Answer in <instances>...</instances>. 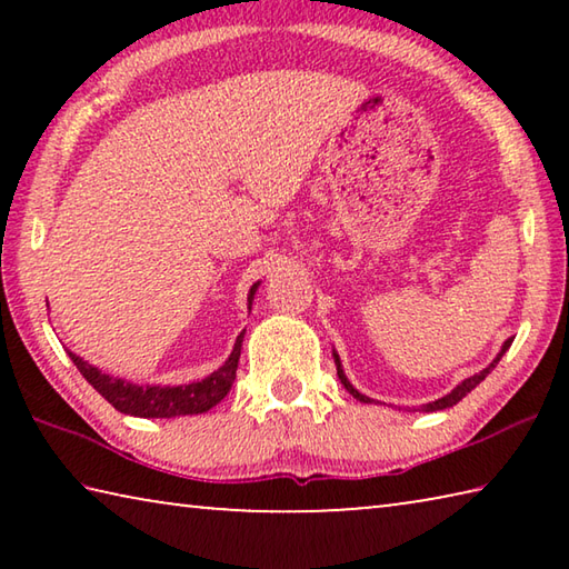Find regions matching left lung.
Segmentation results:
<instances>
[{"instance_id":"1","label":"left lung","mask_w":569,"mask_h":569,"mask_svg":"<svg viewBox=\"0 0 569 569\" xmlns=\"http://www.w3.org/2000/svg\"><path fill=\"white\" fill-rule=\"evenodd\" d=\"M509 346H512V339H507V341L502 343V349H499V353L495 356V361L489 363L487 369H481L479 373H475V377H469V379H465V381H461V383H457V387L451 389V391L447 393V397H441V399H437V401H429V403H423L421 409H413V411H441V409H449V407H455V403H459L461 399H465L471 389L479 387V383L487 379V373L495 369V366L499 363V359H502V356L507 353ZM333 361H336V373H339V379H341V383H343V387H346V391H349L353 399H359V401H363V403H373V399L366 397V393H361L359 389L353 387V383H351L349 379H346V373H343V366H341V359H339V353H336V351H333ZM377 403H379V401H377Z\"/></svg>"}]
</instances>
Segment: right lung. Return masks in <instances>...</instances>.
<instances>
[{"instance_id":"right-lung-1","label":"right lung","mask_w":569,"mask_h":569,"mask_svg":"<svg viewBox=\"0 0 569 569\" xmlns=\"http://www.w3.org/2000/svg\"><path fill=\"white\" fill-rule=\"evenodd\" d=\"M261 281L250 286L248 291V311L253 306V296L258 291ZM246 333V331H243ZM243 333L238 336L233 343V351H230L228 361L208 373L206 379L192 381V383H180V387H160V383H132L128 379L110 377V373H102L98 366L88 363L80 356L72 351L70 359L80 369L84 379L92 383V389L100 393V397L108 399L114 409L122 413H130V417L140 419H172V417H188V413H203L213 409L220 399H226L236 381V369L240 359V346H243Z\"/></svg>"}]
</instances>
